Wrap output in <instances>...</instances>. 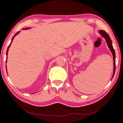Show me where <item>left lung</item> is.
Wrapping results in <instances>:
<instances>
[{"label":"left lung","mask_w":123,"mask_h":123,"mask_svg":"<svg viewBox=\"0 0 123 123\" xmlns=\"http://www.w3.org/2000/svg\"><path fill=\"white\" fill-rule=\"evenodd\" d=\"M100 33L101 34V35L103 36L104 38H105V40H106L107 45H108V48L111 50V52L112 53V55H113V76L112 78L113 77V75L115 74V68H116V63H115V50L113 49V46H112V41L110 38V37L109 36V35H108L106 33V32L104 31H100Z\"/></svg>","instance_id":"8db88e82"}]
</instances>
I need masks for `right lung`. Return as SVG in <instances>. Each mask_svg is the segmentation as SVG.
Wrapping results in <instances>:
<instances>
[{
  "label": "right lung",
  "instance_id": "add662e5",
  "mask_svg": "<svg viewBox=\"0 0 123 123\" xmlns=\"http://www.w3.org/2000/svg\"><path fill=\"white\" fill-rule=\"evenodd\" d=\"M27 29H28V28H27ZM18 33H19V31H18V32H17V33H16V34H15V36H14L13 37V38H12V40H13V39L14 37H15V36H16V35H17V34H18ZM12 41H11V43H10V45H9V46H8V49H7V53H8V48H9V47H10V46L11 45V43H12Z\"/></svg>",
  "mask_w": 123,
  "mask_h": 123
}]
</instances>
